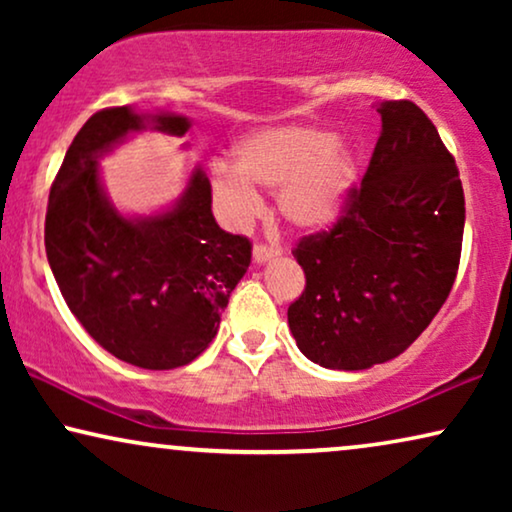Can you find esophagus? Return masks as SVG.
Wrapping results in <instances>:
<instances>
[{"instance_id":"1","label":"esophagus","mask_w":512,"mask_h":512,"mask_svg":"<svg viewBox=\"0 0 512 512\" xmlns=\"http://www.w3.org/2000/svg\"><path fill=\"white\" fill-rule=\"evenodd\" d=\"M279 254H282V249L279 247H268V244H256L254 251H251V258H254L256 265H263L272 261V258H277Z\"/></svg>"}]
</instances>
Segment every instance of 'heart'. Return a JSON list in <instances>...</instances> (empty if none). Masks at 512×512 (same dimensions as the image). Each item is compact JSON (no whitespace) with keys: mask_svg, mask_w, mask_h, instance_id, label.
<instances>
[{"mask_svg":"<svg viewBox=\"0 0 512 512\" xmlns=\"http://www.w3.org/2000/svg\"><path fill=\"white\" fill-rule=\"evenodd\" d=\"M361 163L352 144L314 125H279L235 144V167L214 165L216 200L233 223L261 207L254 184L277 193L284 221L298 230L333 226L359 186Z\"/></svg>","mask_w":512,"mask_h":512,"instance_id":"heart-1","label":"heart"}]
</instances>
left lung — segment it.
I'll use <instances>...</instances> for the list:
<instances>
[{
	"label": "left lung",
	"instance_id": "1",
	"mask_svg": "<svg viewBox=\"0 0 512 512\" xmlns=\"http://www.w3.org/2000/svg\"><path fill=\"white\" fill-rule=\"evenodd\" d=\"M368 172L331 230L293 251L305 291L289 328L312 363L366 370L403 354L450 296L464 188L436 125L408 100L380 102Z\"/></svg>",
	"mask_w": 512,
	"mask_h": 512
}]
</instances>
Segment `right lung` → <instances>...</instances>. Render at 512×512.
<instances>
[{
    "mask_svg": "<svg viewBox=\"0 0 512 512\" xmlns=\"http://www.w3.org/2000/svg\"><path fill=\"white\" fill-rule=\"evenodd\" d=\"M174 111H97L74 137L48 195L46 256L62 298L90 338L130 366L172 370L214 340L251 263L247 237L219 228L212 184L195 165L184 193L149 216L123 214L100 158L137 132L184 137Z\"/></svg>",
    "mask_w": 512,
    "mask_h": 512,
    "instance_id": "1",
    "label": "right lung"
}]
</instances>
